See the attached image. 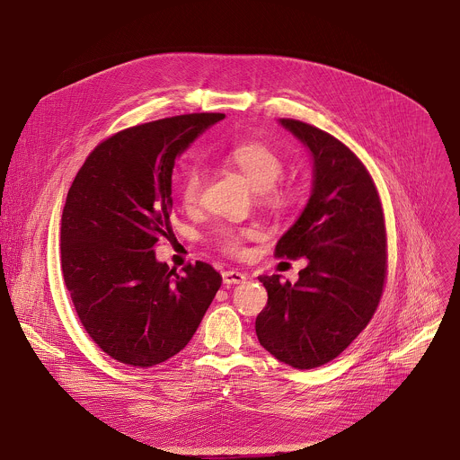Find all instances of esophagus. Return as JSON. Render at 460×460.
I'll return each instance as SVG.
<instances>
[{"label": "esophagus", "instance_id": "34e87169", "mask_svg": "<svg viewBox=\"0 0 460 460\" xmlns=\"http://www.w3.org/2000/svg\"><path fill=\"white\" fill-rule=\"evenodd\" d=\"M222 279H224V284L234 286V284H243L247 277H245L243 273H240V271L229 270V271H224V273H222Z\"/></svg>", "mask_w": 460, "mask_h": 460}]
</instances>
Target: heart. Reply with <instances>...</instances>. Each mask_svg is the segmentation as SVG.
<instances>
[{
  "label": "heart",
  "instance_id": "1",
  "mask_svg": "<svg viewBox=\"0 0 460 460\" xmlns=\"http://www.w3.org/2000/svg\"><path fill=\"white\" fill-rule=\"evenodd\" d=\"M224 158L226 162L234 165L256 189H260L261 200L268 206L286 208L291 202L293 189L279 181L284 171V162L280 155L270 146L256 140L238 142L224 151ZM206 180L208 174L202 165H190L185 171L180 185V196L187 208L200 204ZM254 236L256 231L249 227L220 226L213 231V243L220 251L238 256L243 252V243Z\"/></svg>",
  "mask_w": 460,
  "mask_h": 460
}]
</instances>
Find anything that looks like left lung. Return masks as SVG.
<instances>
[{
	"label": "left lung",
	"mask_w": 460,
	"mask_h": 460,
	"mask_svg": "<svg viewBox=\"0 0 460 460\" xmlns=\"http://www.w3.org/2000/svg\"><path fill=\"white\" fill-rule=\"evenodd\" d=\"M280 123L309 147L314 180L275 256H305L307 266L293 286L279 275L258 277L268 305L254 330L280 362L313 369L337 358L373 318L387 273L385 224L376 185L346 144L300 119Z\"/></svg>",
	"instance_id": "obj_1"
}]
</instances>
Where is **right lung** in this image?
Listing matches in <instances>:
<instances>
[{"mask_svg": "<svg viewBox=\"0 0 460 460\" xmlns=\"http://www.w3.org/2000/svg\"><path fill=\"white\" fill-rule=\"evenodd\" d=\"M220 112L164 118L119 130L78 171L61 215V271L78 318L111 358L151 367L180 353L222 277L206 261L176 273L155 256L171 238L178 155Z\"/></svg>", "mask_w": 460, "mask_h": 460, "instance_id": "right-lung-1", "label": "right lung"}]
</instances>
